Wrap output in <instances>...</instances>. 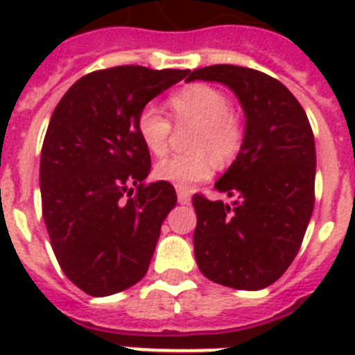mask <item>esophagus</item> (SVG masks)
<instances>
[{"instance_id":"obj_1","label":"esophagus","mask_w":355,"mask_h":355,"mask_svg":"<svg viewBox=\"0 0 355 355\" xmlns=\"http://www.w3.org/2000/svg\"><path fill=\"white\" fill-rule=\"evenodd\" d=\"M177 197L180 205H189V200H191V195H189L188 191H184V189H178Z\"/></svg>"}]
</instances>
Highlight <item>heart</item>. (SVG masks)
Segmentation results:
<instances>
[{
    "label": "heart",
    "mask_w": 355,
    "mask_h": 355,
    "mask_svg": "<svg viewBox=\"0 0 355 355\" xmlns=\"http://www.w3.org/2000/svg\"><path fill=\"white\" fill-rule=\"evenodd\" d=\"M167 107L177 125H193L189 136V155H175L156 164L155 177L178 189H189L211 177L214 160L228 164L241 150L245 130L228 97L210 85H189L167 99ZM138 136L150 155H166L171 121L156 107H145L136 121Z\"/></svg>",
    "instance_id": "obj_1"
}]
</instances>
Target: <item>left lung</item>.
I'll return each instance as SVG.
<instances>
[{
	"mask_svg": "<svg viewBox=\"0 0 355 355\" xmlns=\"http://www.w3.org/2000/svg\"><path fill=\"white\" fill-rule=\"evenodd\" d=\"M216 80L245 110L239 155L216 182L232 205L193 195L195 259L208 280L258 291L275 284L297 256L315 205V139L291 92L258 69L216 64L188 80Z\"/></svg>",
	"mask_w": 355,
	"mask_h": 355,
	"instance_id": "1",
	"label": "left lung"
}]
</instances>
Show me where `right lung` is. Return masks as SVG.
I'll list each match as a JSON object with an SVG mask.
<instances>
[{
  "mask_svg": "<svg viewBox=\"0 0 355 355\" xmlns=\"http://www.w3.org/2000/svg\"><path fill=\"white\" fill-rule=\"evenodd\" d=\"M189 69L116 66L80 77L53 110L40 156L42 216L64 275L92 297L134 286L149 269L171 184H145L138 136L145 105Z\"/></svg>",
  "mask_w": 355,
  "mask_h": 355,
  "instance_id": "add662e5",
  "label": "right lung"
}]
</instances>
